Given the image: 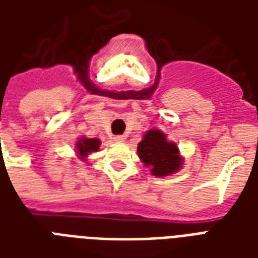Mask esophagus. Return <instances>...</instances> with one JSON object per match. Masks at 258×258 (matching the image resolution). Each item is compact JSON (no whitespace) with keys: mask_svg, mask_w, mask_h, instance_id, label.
I'll list each match as a JSON object with an SVG mask.
<instances>
[{"mask_svg":"<svg viewBox=\"0 0 258 258\" xmlns=\"http://www.w3.org/2000/svg\"><path fill=\"white\" fill-rule=\"evenodd\" d=\"M124 135H115V137H113V141L115 142H124Z\"/></svg>","mask_w":258,"mask_h":258,"instance_id":"1","label":"esophagus"}]
</instances>
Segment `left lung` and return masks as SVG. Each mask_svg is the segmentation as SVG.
Returning a JSON list of instances; mask_svg holds the SVG:
<instances>
[{
	"instance_id": "1",
	"label": "left lung",
	"mask_w": 258,
	"mask_h": 258,
	"mask_svg": "<svg viewBox=\"0 0 258 258\" xmlns=\"http://www.w3.org/2000/svg\"><path fill=\"white\" fill-rule=\"evenodd\" d=\"M138 155L155 176L171 175L183 165L178 146L167 141L166 134L159 130H149L143 135L138 145Z\"/></svg>"
}]
</instances>
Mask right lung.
I'll return each instance as SVG.
<instances>
[{"mask_svg": "<svg viewBox=\"0 0 258 258\" xmlns=\"http://www.w3.org/2000/svg\"><path fill=\"white\" fill-rule=\"evenodd\" d=\"M101 142L96 138H80L76 143V154L79 159H86L89 154L96 153L100 147Z\"/></svg>", "mask_w": 258, "mask_h": 258, "instance_id": "1", "label": "right lung"}]
</instances>
